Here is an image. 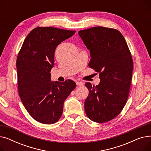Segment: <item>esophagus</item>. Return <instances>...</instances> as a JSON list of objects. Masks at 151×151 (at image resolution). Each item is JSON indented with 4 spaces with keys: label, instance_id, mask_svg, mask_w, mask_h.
I'll return each mask as SVG.
<instances>
[{
    "label": "esophagus",
    "instance_id": "1",
    "mask_svg": "<svg viewBox=\"0 0 151 151\" xmlns=\"http://www.w3.org/2000/svg\"><path fill=\"white\" fill-rule=\"evenodd\" d=\"M76 85L79 86H83V83L81 82V81H78V82H76Z\"/></svg>",
    "mask_w": 151,
    "mask_h": 151
}]
</instances>
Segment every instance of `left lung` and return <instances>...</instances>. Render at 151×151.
<instances>
[{"instance_id":"left-lung-1","label":"left lung","mask_w":151,"mask_h":151,"mask_svg":"<svg viewBox=\"0 0 151 151\" xmlns=\"http://www.w3.org/2000/svg\"><path fill=\"white\" fill-rule=\"evenodd\" d=\"M78 34L90 50L89 66L100 79L96 86L85 84L89 90L85 112L93 122H106L120 114L127 101L133 68L132 55L116 29L98 26L79 31Z\"/></svg>"}]
</instances>
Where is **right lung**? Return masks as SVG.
I'll use <instances>...</instances> for the list:
<instances>
[{
    "label": "right lung",
    "instance_id": "obj_1",
    "mask_svg": "<svg viewBox=\"0 0 151 151\" xmlns=\"http://www.w3.org/2000/svg\"><path fill=\"white\" fill-rule=\"evenodd\" d=\"M75 30L38 27L30 31L23 42L17 60L18 92L22 104L34 119L45 124L60 118L63 103L76 87L71 80H51L54 52Z\"/></svg>",
    "mask_w": 151,
    "mask_h": 151
}]
</instances>
